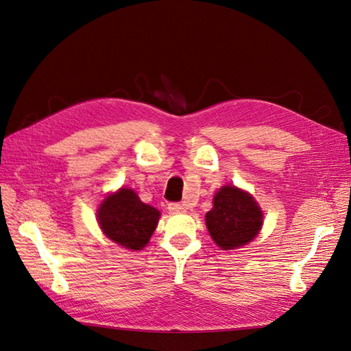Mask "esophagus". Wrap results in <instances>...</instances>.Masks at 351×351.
Returning <instances> with one entry per match:
<instances>
[{"label": "esophagus", "mask_w": 351, "mask_h": 351, "mask_svg": "<svg viewBox=\"0 0 351 351\" xmlns=\"http://www.w3.org/2000/svg\"><path fill=\"white\" fill-rule=\"evenodd\" d=\"M168 210L171 212V214H178V212L186 210V205L178 204V202H171V204H168Z\"/></svg>", "instance_id": "obj_1"}]
</instances>
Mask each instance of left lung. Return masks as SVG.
I'll return each instance as SVG.
<instances>
[{
  "instance_id": "8db88e82",
  "label": "left lung",
  "mask_w": 351,
  "mask_h": 351,
  "mask_svg": "<svg viewBox=\"0 0 351 351\" xmlns=\"http://www.w3.org/2000/svg\"><path fill=\"white\" fill-rule=\"evenodd\" d=\"M209 234L222 250L241 247L256 237L262 227V210L254 199L234 186H224L206 214Z\"/></svg>"
}]
</instances>
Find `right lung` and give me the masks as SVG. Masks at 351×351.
I'll return each mask as SVG.
<instances>
[{"label":"right lung","instance_id":"add662e5","mask_svg":"<svg viewBox=\"0 0 351 351\" xmlns=\"http://www.w3.org/2000/svg\"><path fill=\"white\" fill-rule=\"evenodd\" d=\"M159 219V210L143 204L132 189H120L105 197L98 221L108 239L120 246L141 250L149 241Z\"/></svg>","mask_w":351,"mask_h":351}]
</instances>
